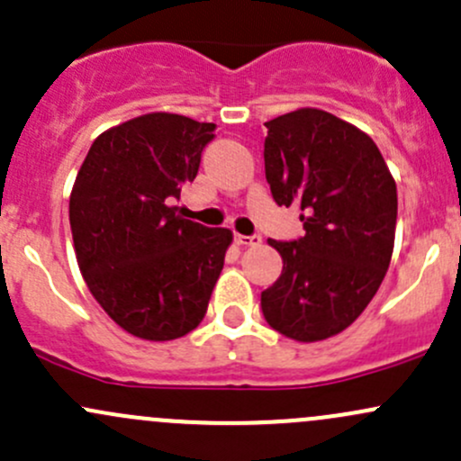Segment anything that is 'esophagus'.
Segmentation results:
<instances>
[{"mask_svg": "<svg viewBox=\"0 0 461 461\" xmlns=\"http://www.w3.org/2000/svg\"><path fill=\"white\" fill-rule=\"evenodd\" d=\"M235 241L240 246H259L261 237L259 235H235Z\"/></svg>", "mask_w": 461, "mask_h": 461, "instance_id": "obj_1", "label": "esophagus"}]
</instances>
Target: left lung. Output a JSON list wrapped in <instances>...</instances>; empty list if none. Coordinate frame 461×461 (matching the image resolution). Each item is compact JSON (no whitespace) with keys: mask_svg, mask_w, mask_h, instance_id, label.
Instances as JSON below:
<instances>
[{"mask_svg":"<svg viewBox=\"0 0 461 461\" xmlns=\"http://www.w3.org/2000/svg\"><path fill=\"white\" fill-rule=\"evenodd\" d=\"M266 127V180L276 204L303 211L305 235L268 240L284 270L261 292V310L292 340H325L363 314L387 275L395 180L367 133L334 113L301 107Z\"/></svg>","mask_w":461,"mask_h":461,"instance_id":"8db88e82","label":"left lung"}]
</instances>
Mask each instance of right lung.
<instances>
[{
	"label": "right lung",
	"instance_id": "1",
	"mask_svg": "<svg viewBox=\"0 0 461 461\" xmlns=\"http://www.w3.org/2000/svg\"><path fill=\"white\" fill-rule=\"evenodd\" d=\"M212 122L153 112L103 131L70 195L78 268L107 316L131 336L173 340L204 319L229 229L177 215Z\"/></svg>",
	"mask_w": 461,
	"mask_h": 461
}]
</instances>
